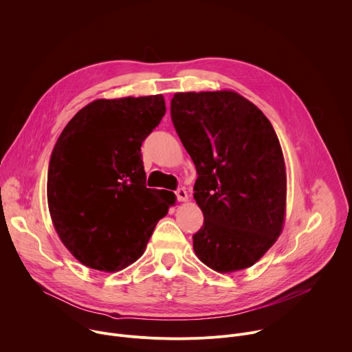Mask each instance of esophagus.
<instances>
[{
    "label": "esophagus",
    "instance_id": "1",
    "mask_svg": "<svg viewBox=\"0 0 352 352\" xmlns=\"http://www.w3.org/2000/svg\"><path fill=\"white\" fill-rule=\"evenodd\" d=\"M175 196H177V199L179 200V202H185V200H188V192L184 188L177 189L175 190Z\"/></svg>",
    "mask_w": 352,
    "mask_h": 352
}]
</instances>
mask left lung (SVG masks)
Listing matches in <instances>:
<instances>
[{"label": "left lung", "instance_id": "1", "mask_svg": "<svg viewBox=\"0 0 352 352\" xmlns=\"http://www.w3.org/2000/svg\"><path fill=\"white\" fill-rule=\"evenodd\" d=\"M171 120L197 173L205 221L193 235L196 256L220 273L254 266L285 214V164L270 121L231 90L175 93Z\"/></svg>", "mask_w": 352, "mask_h": 352}]
</instances>
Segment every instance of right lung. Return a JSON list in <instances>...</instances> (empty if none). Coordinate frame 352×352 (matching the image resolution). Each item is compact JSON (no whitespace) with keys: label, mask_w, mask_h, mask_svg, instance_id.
I'll use <instances>...</instances> for the list:
<instances>
[{"label":"right lung","mask_w":352,"mask_h":352,"mask_svg":"<svg viewBox=\"0 0 352 352\" xmlns=\"http://www.w3.org/2000/svg\"><path fill=\"white\" fill-rule=\"evenodd\" d=\"M166 114L162 94L98 98L61 132L47 174L54 228L85 266L118 272L138 261L175 195L146 188L140 146Z\"/></svg>","instance_id":"add662e5"}]
</instances>
